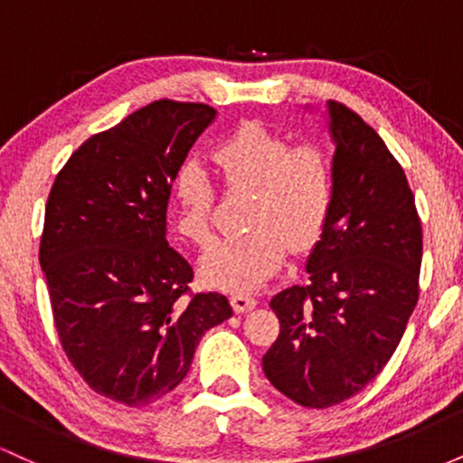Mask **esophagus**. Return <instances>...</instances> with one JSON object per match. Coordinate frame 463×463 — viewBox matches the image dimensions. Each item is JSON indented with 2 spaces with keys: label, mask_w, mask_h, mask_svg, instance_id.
<instances>
[{
  "label": "esophagus",
  "mask_w": 463,
  "mask_h": 463,
  "mask_svg": "<svg viewBox=\"0 0 463 463\" xmlns=\"http://www.w3.org/2000/svg\"><path fill=\"white\" fill-rule=\"evenodd\" d=\"M231 305L237 313H246V311H252L254 307H257V300H254L250 294H243V291H239V294L231 296Z\"/></svg>",
  "instance_id": "esophagus-1"
}]
</instances>
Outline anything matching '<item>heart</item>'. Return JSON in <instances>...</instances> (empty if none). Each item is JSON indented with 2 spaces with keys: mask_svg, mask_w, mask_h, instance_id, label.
Returning <instances> with one entry per match:
<instances>
[{
  "mask_svg": "<svg viewBox=\"0 0 463 463\" xmlns=\"http://www.w3.org/2000/svg\"><path fill=\"white\" fill-rule=\"evenodd\" d=\"M226 189H250L246 232L215 239L200 274L226 291H252L283 263L287 241L307 250L317 241L335 200L333 161L324 147L289 141L259 121H243L211 150ZM176 231L194 243L211 232L215 184L195 161L174 174Z\"/></svg>",
  "mask_w": 463,
  "mask_h": 463,
  "instance_id": "obj_1",
  "label": "heart"
}]
</instances>
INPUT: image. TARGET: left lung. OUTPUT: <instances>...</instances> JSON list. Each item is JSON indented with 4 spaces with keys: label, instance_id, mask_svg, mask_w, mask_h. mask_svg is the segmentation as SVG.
I'll return each mask as SVG.
<instances>
[{
    "label": "left lung",
    "instance_id": "1",
    "mask_svg": "<svg viewBox=\"0 0 463 463\" xmlns=\"http://www.w3.org/2000/svg\"><path fill=\"white\" fill-rule=\"evenodd\" d=\"M335 200L307 259L309 283L276 294L280 322L263 354L276 390L326 409L385 368L418 302L422 228L402 167L357 113L328 102Z\"/></svg>",
    "mask_w": 463,
    "mask_h": 463
}]
</instances>
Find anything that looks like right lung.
Returning <instances> with one entry per match:
<instances>
[{
	"label": "right lung",
	"mask_w": 463,
	"mask_h": 463,
	"mask_svg": "<svg viewBox=\"0 0 463 463\" xmlns=\"http://www.w3.org/2000/svg\"><path fill=\"white\" fill-rule=\"evenodd\" d=\"M215 115L174 99L143 106L84 141L47 198L39 261L62 350L121 405L169 394L202 335L232 316L226 296H189L194 269L165 237L174 174Z\"/></svg>",
	"instance_id": "right-lung-1"
}]
</instances>
